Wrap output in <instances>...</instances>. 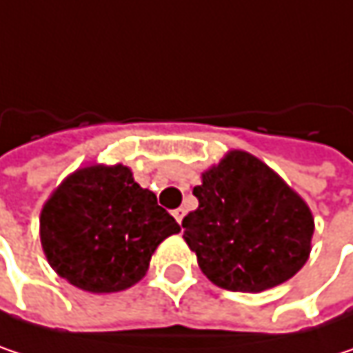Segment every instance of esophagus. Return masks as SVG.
I'll list each match as a JSON object with an SVG mask.
<instances>
[{
  "mask_svg": "<svg viewBox=\"0 0 353 353\" xmlns=\"http://www.w3.org/2000/svg\"><path fill=\"white\" fill-rule=\"evenodd\" d=\"M172 214H174V219L179 221V225H183V219H185V209H174V211H172Z\"/></svg>",
  "mask_w": 353,
  "mask_h": 353,
  "instance_id": "1",
  "label": "esophagus"
}]
</instances>
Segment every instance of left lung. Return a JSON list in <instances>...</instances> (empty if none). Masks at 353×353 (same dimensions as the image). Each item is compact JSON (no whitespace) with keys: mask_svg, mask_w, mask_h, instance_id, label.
<instances>
[{"mask_svg":"<svg viewBox=\"0 0 353 353\" xmlns=\"http://www.w3.org/2000/svg\"><path fill=\"white\" fill-rule=\"evenodd\" d=\"M196 211L183 219L201 271L229 291H259L291 279L310 257L314 216L279 174L231 150L192 189Z\"/></svg>","mask_w":353,"mask_h":353,"instance_id":"8db88e82","label":"left lung"}]
</instances>
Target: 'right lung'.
I'll return each mask as SVG.
<instances>
[{
    "label": "right lung",
    "mask_w": 353,
    "mask_h": 353,
    "mask_svg": "<svg viewBox=\"0 0 353 353\" xmlns=\"http://www.w3.org/2000/svg\"><path fill=\"white\" fill-rule=\"evenodd\" d=\"M179 223L124 164H92L72 172L39 214L48 263L90 293H116L140 281L154 249Z\"/></svg>",
    "instance_id": "add662e5"
}]
</instances>
